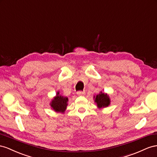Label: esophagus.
<instances>
[{
    "instance_id": "1",
    "label": "esophagus",
    "mask_w": 157,
    "mask_h": 157,
    "mask_svg": "<svg viewBox=\"0 0 157 157\" xmlns=\"http://www.w3.org/2000/svg\"><path fill=\"white\" fill-rule=\"evenodd\" d=\"M85 91H78L77 92V94L78 95H80V96H82V95H85Z\"/></svg>"
}]
</instances>
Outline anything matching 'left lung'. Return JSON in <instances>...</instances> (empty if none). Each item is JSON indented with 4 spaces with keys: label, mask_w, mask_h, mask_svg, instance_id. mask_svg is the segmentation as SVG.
I'll return each mask as SVG.
<instances>
[{
    "label": "left lung",
    "mask_w": 157,
    "mask_h": 157,
    "mask_svg": "<svg viewBox=\"0 0 157 157\" xmlns=\"http://www.w3.org/2000/svg\"><path fill=\"white\" fill-rule=\"evenodd\" d=\"M94 98H95V102L97 103L98 109H102L109 106L110 103L109 96L106 93L101 92L96 96H94Z\"/></svg>",
    "instance_id": "left-lung-1"
}]
</instances>
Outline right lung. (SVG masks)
I'll return each instance as SVG.
<instances>
[{
    "label": "right lung",
    "mask_w": 157,
    "mask_h": 157,
    "mask_svg": "<svg viewBox=\"0 0 157 157\" xmlns=\"http://www.w3.org/2000/svg\"><path fill=\"white\" fill-rule=\"evenodd\" d=\"M68 97H64L62 95H60L59 92H58L55 97H54L50 103L52 109L56 112H60V113H64L67 105H68Z\"/></svg>",
    "instance_id": "1"
}]
</instances>
